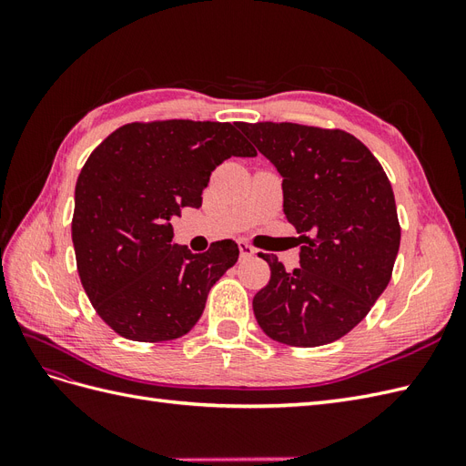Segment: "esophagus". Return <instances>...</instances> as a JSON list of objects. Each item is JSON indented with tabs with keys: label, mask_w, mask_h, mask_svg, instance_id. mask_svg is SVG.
Returning <instances> with one entry per match:
<instances>
[{
	"label": "esophagus",
	"mask_w": 466,
	"mask_h": 466,
	"mask_svg": "<svg viewBox=\"0 0 466 466\" xmlns=\"http://www.w3.org/2000/svg\"><path fill=\"white\" fill-rule=\"evenodd\" d=\"M238 252H241V258H250L257 252V248L247 241H238Z\"/></svg>",
	"instance_id": "obj_1"
}]
</instances>
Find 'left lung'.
<instances>
[{
  "mask_svg": "<svg viewBox=\"0 0 466 466\" xmlns=\"http://www.w3.org/2000/svg\"><path fill=\"white\" fill-rule=\"evenodd\" d=\"M284 177V214L299 233V268L262 255L270 281L252 299L260 329L313 348L348 334L392 276L400 245L394 192L356 136L293 122L237 124Z\"/></svg>",
  "mask_w": 466,
  "mask_h": 466,
  "instance_id": "obj_1",
  "label": "left lung"
}]
</instances>
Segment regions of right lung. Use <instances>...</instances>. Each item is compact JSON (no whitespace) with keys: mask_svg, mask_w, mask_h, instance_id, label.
Returning a JSON list of instances; mask_svg holds the SVG:
<instances>
[{"mask_svg":"<svg viewBox=\"0 0 466 466\" xmlns=\"http://www.w3.org/2000/svg\"><path fill=\"white\" fill-rule=\"evenodd\" d=\"M257 149L229 122L124 124L96 146L76 185L72 238L95 311L116 334L163 342L187 334L238 247L211 243L192 255L173 243L171 218L200 208L209 175Z\"/></svg>","mask_w":466,"mask_h":466,"instance_id":"obj_1","label":"right lung"}]
</instances>
